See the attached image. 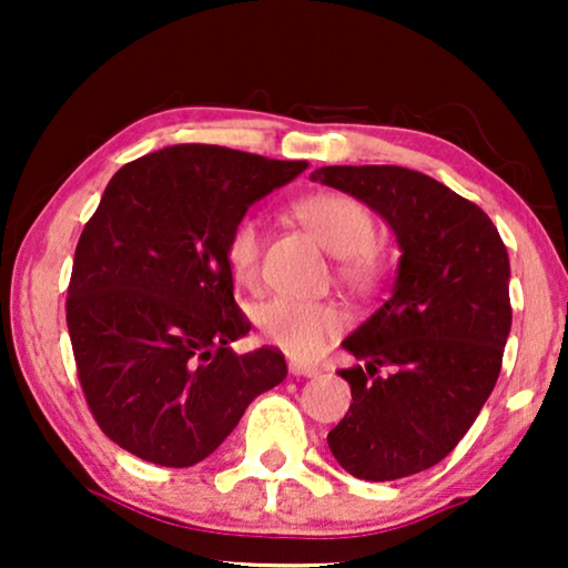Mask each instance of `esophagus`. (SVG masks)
Returning <instances> with one entry per match:
<instances>
[{"label": "esophagus", "instance_id": "34e87169", "mask_svg": "<svg viewBox=\"0 0 568 568\" xmlns=\"http://www.w3.org/2000/svg\"><path fill=\"white\" fill-rule=\"evenodd\" d=\"M290 372L294 377H315L317 367H313V364H302V362H290Z\"/></svg>", "mask_w": 568, "mask_h": 568}]
</instances>
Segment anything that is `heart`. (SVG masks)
I'll return each instance as SVG.
<instances>
[{
	"mask_svg": "<svg viewBox=\"0 0 568 568\" xmlns=\"http://www.w3.org/2000/svg\"><path fill=\"white\" fill-rule=\"evenodd\" d=\"M297 220L338 255V276L346 284L369 290L379 278V251L375 247V216L359 199L348 193L325 191L302 199L294 206ZM263 255V230L255 216L245 214L232 222L224 237V261L240 284L258 282ZM255 323L263 338L294 359H315L346 328L348 315L336 302L276 297L258 307Z\"/></svg>",
	"mask_w": 568,
	"mask_h": 568,
	"instance_id": "obj_1",
	"label": "heart"
}]
</instances>
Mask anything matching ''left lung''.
I'll return each instance as SVG.
<instances>
[{
	"instance_id": "obj_1",
	"label": "left lung",
	"mask_w": 568,
	"mask_h": 568,
	"mask_svg": "<svg viewBox=\"0 0 568 568\" xmlns=\"http://www.w3.org/2000/svg\"><path fill=\"white\" fill-rule=\"evenodd\" d=\"M313 181L375 209L403 251L393 294L344 341L367 367L338 372L352 406L328 447L356 478L414 476L453 453L499 379L507 247L484 209L416 170L331 165Z\"/></svg>"
}]
</instances>
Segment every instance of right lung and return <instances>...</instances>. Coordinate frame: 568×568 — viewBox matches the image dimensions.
<instances>
[{
  "label": "right lung",
  "instance_id": "right-lung-1",
  "mask_svg": "<svg viewBox=\"0 0 568 568\" xmlns=\"http://www.w3.org/2000/svg\"><path fill=\"white\" fill-rule=\"evenodd\" d=\"M307 168L216 144H175L111 178L74 251L67 328L84 400L108 439L189 468L282 383L278 348L237 354L224 237L247 206Z\"/></svg>",
  "mask_w": 568,
  "mask_h": 568
}]
</instances>
